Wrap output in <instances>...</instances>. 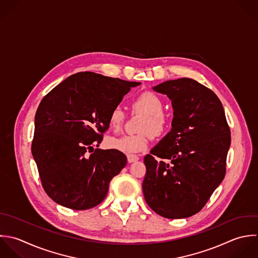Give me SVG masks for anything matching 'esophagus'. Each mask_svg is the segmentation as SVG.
<instances>
[{"instance_id":"34e87169","label":"esophagus","mask_w":258,"mask_h":258,"mask_svg":"<svg viewBox=\"0 0 258 258\" xmlns=\"http://www.w3.org/2000/svg\"><path fill=\"white\" fill-rule=\"evenodd\" d=\"M139 157L136 155H127V162L128 163H135L137 161H139Z\"/></svg>"}]
</instances>
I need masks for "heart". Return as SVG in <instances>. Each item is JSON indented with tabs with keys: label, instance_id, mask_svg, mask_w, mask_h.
<instances>
[{
	"label": "heart",
	"instance_id": "obj_1",
	"mask_svg": "<svg viewBox=\"0 0 258 258\" xmlns=\"http://www.w3.org/2000/svg\"><path fill=\"white\" fill-rule=\"evenodd\" d=\"M133 106L137 111L146 114L140 127L139 135L122 136L119 138H109L106 145L109 149L123 154L134 155L145 151L150 144L151 134L154 137L162 136L168 128L169 120L162 112L164 109L163 100L152 91H145L138 95ZM124 121V113L120 108H114L108 115V124L113 131H119Z\"/></svg>",
	"mask_w": 258,
	"mask_h": 258
}]
</instances>
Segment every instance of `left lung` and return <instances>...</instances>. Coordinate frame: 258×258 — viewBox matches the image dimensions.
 Masks as SVG:
<instances>
[{"mask_svg": "<svg viewBox=\"0 0 258 258\" xmlns=\"http://www.w3.org/2000/svg\"><path fill=\"white\" fill-rule=\"evenodd\" d=\"M153 89L171 99L174 117L171 132L145 157L144 196L157 214L187 218L225 177L230 128L220 99L196 80H169Z\"/></svg>", "mask_w": 258, "mask_h": 258, "instance_id": "left-lung-1", "label": "left lung"}]
</instances>
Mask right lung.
<instances>
[{
    "mask_svg": "<svg viewBox=\"0 0 258 258\" xmlns=\"http://www.w3.org/2000/svg\"><path fill=\"white\" fill-rule=\"evenodd\" d=\"M140 84L85 71L44 96L36 111L31 149L42 187L54 202L86 210L104 200L126 157L98 146L109 127L110 111Z\"/></svg>",
    "mask_w": 258,
    "mask_h": 258,
    "instance_id": "obj_1",
    "label": "right lung"
}]
</instances>
